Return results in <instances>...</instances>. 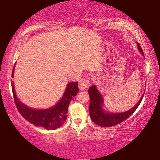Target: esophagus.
<instances>
[{"mask_svg":"<svg viewBox=\"0 0 160 160\" xmlns=\"http://www.w3.org/2000/svg\"><path fill=\"white\" fill-rule=\"evenodd\" d=\"M90 85V81L88 78H82L79 82V84H78V87H79L80 90H85V89L88 88Z\"/></svg>","mask_w":160,"mask_h":160,"instance_id":"obj_1","label":"esophagus"}]
</instances>
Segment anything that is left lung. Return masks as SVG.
<instances>
[{
	"label": "left lung",
	"mask_w": 160,
	"mask_h": 160,
	"mask_svg": "<svg viewBox=\"0 0 160 160\" xmlns=\"http://www.w3.org/2000/svg\"><path fill=\"white\" fill-rule=\"evenodd\" d=\"M138 48L140 50L143 56V51L140 47L138 43ZM89 95L90 97V117L92 120L93 122L97 124V126L102 127H111L117 124L123 122L126 119L128 118L132 113H133L141 102L143 98L142 96L140 98L138 103L135 105V107L132 108L131 109L127 111L126 112L118 113H107L104 112V109H102V104H103V98L101 94L97 90L96 87L92 85L89 88L88 90Z\"/></svg>",
	"instance_id": "obj_1"
}]
</instances>
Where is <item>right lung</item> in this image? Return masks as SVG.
I'll use <instances>...</instances> for the list:
<instances>
[{"mask_svg":"<svg viewBox=\"0 0 160 160\" xmlns=\"http://www.w3.org/2000/svg\"><path fill=\"white\" fill-rule=\"evenodd\" d=\"M14 68L15 66L13 67L12 78H13ZM78 83V82H72L68 84L63 96L60 101L54 107L47 109H33L22 104L16 97L14 86L12 82L13 98L18 112L29 123L36 126L43 127L48 130H54L60 128L66 121L70 100L72 97L77 95L79 91Z\"/></svg>","mask_w":160,"mask_h":160,"instance_id":"obj_1","label":"right lung"}]
</instances>
